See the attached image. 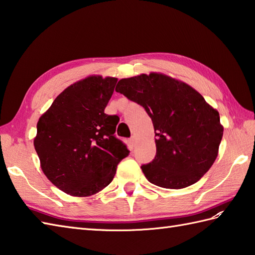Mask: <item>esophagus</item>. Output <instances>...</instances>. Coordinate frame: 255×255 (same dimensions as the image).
Segmentation results:
<instances>
[{"label":"esophagus","mask_w":255,"mask_h":255,"mask_svg":"<svg viewBox=\"0 0 255 255\" xmlns=\"http://www.w3.org/2000/svg\"><path fill=\"white\" fill-rule=\"evenodd\" d=\"M129 143L131 144V147H133V145L136 144V137H134V136H131V137H130V139H129Z\"/></svg>","instance_id":"obj_1"}]
</instances>
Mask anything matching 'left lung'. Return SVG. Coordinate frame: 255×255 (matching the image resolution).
<instances>
[{
	"label": "left lung",
	"mask_w": 255,
	"mask_h": 255,
	"mask_svg": "<svg viewBox=\"0 0 255 255\" xmlns=\"http://www.w3.org/2000/svg\"><path fill=\"white\" fill-rule=\"evenodd\" d=\"M116 92L141 105L152 121L156 153L141 165L150 183L184 188L196 183L218 155L219 113L191 86L159 73L122 79Z\"/></svg>",
	"instance_id": "obj_1"
}]
</instances>
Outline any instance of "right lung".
Listing matches in <instances>:
<instances>
[{"instance_id": "right-lung-1", "label": "right lung", "mask_w": 255, "mask_h": 255, "mask_svg": "<svg viewBox=\"0 0 255 255\" xmlns=\"http://www.w3.org/2000/svg\"><path fill=\"white\" fill-rule=\"evenodd\" d=\"M116 83V78L102 77L79 81L38 121L34 145L41 169L72 196H90L106 187L130 152L114 134L118 116L104 113Z\"/></svg>"}]
</instances>
